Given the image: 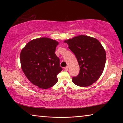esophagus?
Returning <instances> with one entry per match:
<instances>
[{"label": "esophagus", "instance_id": "1", "mask_svg": "<svg viewBox=\"0 0 123 123\" xmlns=\"http://www.w3.org/2000/svg\"><path fill=\"white\" fill-rule=\"evenodd\" d=\"M64 69H65V70H66V71H68V67H66L64 68Z\"/></svg>", "mask_w": 123, "mask_h": 123}]
</instances>
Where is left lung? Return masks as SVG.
I'll return each instance as SVG.
<instances>
[{"label":"left lung","instance_id":"1","mask_svg":"<svg viewBox=\"0 0 123 123\" xmlns=\"http://www.w3.org/2000/svg\"><path fill=\"white\" fill-rule=\"evenodd\" d=\"M73 53L80 66L78 76L72 81L80 87L92 85L101 75L105 67L106 55L103 45L97 39L79 35L64 41Z\"/></svg>","mask_w":123,"mask_h":123}]
</instances>
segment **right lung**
Wrapping results in <instances>:
<instances>
[{
    "label": "right lung",
    "instance_id": "right-lung-1",
    "mask_svg": "<svg viewBox=\"0 0 123 123\" xmlns=\"http://www.w3.org/2000/svg\"><path fill=\"white\" fill-rule=\"evenodd\" d=\"M58 44L56 40L42 37L29 42L20 52L23 72L39 88L48 89L57 82V75L62 70L59 58L55 53Z\"/></svg>",
    "mask_w": 123,
    "mask_h": 123
}]
</instances>
